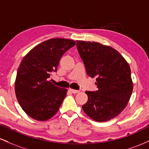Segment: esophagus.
<instances>
[{
	"mask_svg": "<svg viewBox=\"0 0 149 149\" xmlns=\"http://www.w3.org/2000/svg\"><path fill=\"white\" fill-rule=\"evenodd\" d=\"M69 90L70 92H72V93H73V94H76V93H78V92H80L79 90H73V89H71V88H70Z\"/></svg>",
	"mask_w": 149,
	"mask_h": 149,
	"instance_id": "1",
	"label": "esophagus"
}]
</instances>
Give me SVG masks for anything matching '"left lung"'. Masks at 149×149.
<instances>
[{
    "label": "left lung",
    "mask_w": 149,
    "mask_h": 149,
    "mask_svg": "<svg viewBox=\"0 0 149 149\" xmlns=\"http://www.w3.org/2000/svg\"><path fill=\"white\" fill-rule=\"evenodd\" d=\"M76 43L87 74L96 77L98 88L85 92L88 100L82 107L83 111L97 122L114 118L127 107L132 92L129 64L111 46L84 40H76Z\"/></svg>",
    "instance_id": "left-lung-1"
}]
</instances>
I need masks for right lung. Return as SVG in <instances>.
I'll return each mask as SVG.
<instances>
[{
	"label": "right lung",
	"instance_id": "obj_1",
	"mask_svg": "<svg viewBox=\"0 0 149 149\" xmlns=\"http://www.w3.org/2000/svg\"><path fill=\"white\" fill-rule=\"evenodd\" d=\"M75 45L70 39H49L34 47L22 60L15 83V95L24 111L32 118L45 121L59 111L67 90L48 79L52 72L57 71L63 54Z\"/></svg>",
	"mask_w": 149,
	"mask_h": 149
}]
</instances>
